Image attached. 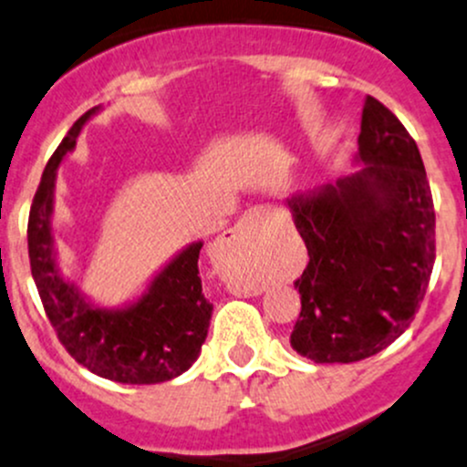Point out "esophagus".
Returning a JSON list of instances; mask_svg holds the SVG:
<instances>
[{"label": "esophagus", "instance_id": "1", "mask_svg": "<svg viewBox=\"0 0 467 467\" xmlns=\"http://www.w3.org/2000/svg\"><path fill=\"white\" fill-rule=\"evenodd\" d=\"M259 219H262V210L259 208L248 210V213L239 219V223L234 225L233 230H228V234L223 237V242L228 244V246L230 244H237V246H248V244H253L254 234H257Z\"/></svg>", "mask_w": 467, "mask_h": 467}]
</instances>
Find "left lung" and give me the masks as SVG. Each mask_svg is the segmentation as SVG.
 I'll return each instance as SVG.
<instances>
[{"label":"left lung","instance_id":"obj_1","mask_svg":"<svg viewBox=\"0 0 467 467\" xmlns=\"http://www.w3.org/2000/svg\"><path fill=\"white\" fill-rule=\"evenodd\" d=\"M353 163L336 183L286 201L308 250L291 347L313 362H358L402 336L434 268V203L402 122L365 98Z\"/></svg>","mask_w":467,"mask_h":467}]
</instances>
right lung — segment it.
<instances>
[{"label": "right lung", "instance_id": "1", "mask_svg": "<svg viewBox=\"0 0 467 467\" xmlns=\"http://www.w3.org/2000/svg\"><path fill=\"white\" fill-rule=\"evenodd\" d=\"M93 107L68 130L44 168L28 214V257L44 311L65 349L91 374L122 385H156L192 367L208 336L213 304L203 297L199 253L188 244L147 282L139 297L102 306L67 277L53 237L57 168L76 150L82 127L100 114Z\"/></svg>", "mask_w": 467, "mask_h": 467}]
</instances>
